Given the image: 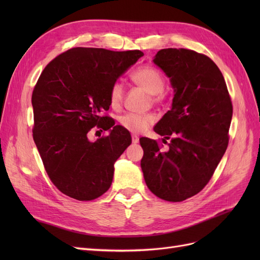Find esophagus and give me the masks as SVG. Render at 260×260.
<instances>
[{
    "instance_id": "1",
    "label": "esophagus",
    "mask_w": 260,
    "mask_h": 260,
    "mask_svg": "<svg viewBox=\"0 0 260 260\" xmlns=\"http://www.w3.org/2000/svg\"><path fill=\"white\" fill-rule=\"evenodd\" d=\"M131 139H132V143H135V144H137V143L139 142V137H138L137 135H132Z\"/></svg>"
}]
</instances>
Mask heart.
<instances>
[{
  "label": "heart",
  "instance_id": "heart-1",
  "mask_svg": "<svg viewBox=\"0 0 260 260\" xmlns=\"http://www.w3.org/2000/svg\"><path fill=\"white\" fill-rule=\"evenodd\" d=\"M131 79L146 92L152 94L153 101L158 103L164 100V89L166 85L165 78L158 69L153 66H142L138 68L131 75ZM124 88L123 84L116 81L109 90V103L113 107L120 106L123 100ZM155 120L151 114H133L128 113L119 118V123L122 128L133 133L145 131Z\"/></svg>",
  "mask_w": 260,
  "mask_h": 260
}]
</instances>
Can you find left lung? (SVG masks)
Wrapping results in <instances>:
<instances>
[{
  "instance_id": "left-lung-1",
  "label": "left lung",
  "mask_w": 260,
  "mask_h": 260,
  "mask_svg": "<svg viewBox=\"0 0 260 260\" xmlns=\"http://www.w3.org/2000/svg\"><path fill=\"white\" fill-rule=\"evenodd\" d=\"M170 78L171 109L156 123L167 151L157 141L141 138V168L157 198L182 202L201 192L229 143L232 102L224 78L208 56L186 49H164L153 59Z\"/></svg>"
}]
</instances>
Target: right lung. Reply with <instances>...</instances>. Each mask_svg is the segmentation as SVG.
Instances as JSON below:
<instances>
[{
    "label": "right lung",
    "instance_id": "right-lung-1",
    "mask_svg": "<svg viewBox=\"0 0 260 260\" xmlns=\"http://www.w3.org/2000/svg\"><path fill=\"white\" fill-rule=\"evenodd\" d=\"M139 50L115 52L74 48L50 61L31 98L34 140L46 174L58 190L78 201L103 195L113 182L114 164L131 144V136L113 118L109 90L143 56ZM96 125L110 135L91 143Z\"/></svg>",
    "mask_w": 260,
    "mask_h": 260
}]
</instances>
